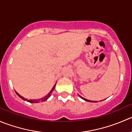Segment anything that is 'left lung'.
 <instances>
[{
    "label": "left lung",
    "instance_id": "left-lung-1",
    "mask_svg": "<svg viewBox=\"0 0 132 132\" xmlns=\"http://www.w3.org/2000/svg\"><path fill=\"white\" fill-rule=\"evenodd\" d=\"M79 97H81V99H83V100H85V101H88V102H95V103H96V102H97V101H90V100H87V99H85V98H83V97H81V96H79Z\"/></svg>",
    "mask_w": 132,
    "mask_h": 132
}]
</instances>
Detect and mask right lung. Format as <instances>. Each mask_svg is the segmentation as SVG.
I'll return each mask as SVG.
<instances>
[{"mask_svg":"<svg viewBox=\"0 0 132 132\" xmlns=\"http://www.w3.org/2000/svg\"><path fill=\"white\" fill-rule=\"evenodd\" d=\"M55 86H56V84L54 85V86L53 87V88H52V89H51V90L50 92H49V93L47 95V96H45V97H43V98H42V99H38V100H27V99L24 98V97H22V96H20V95L18 93V92H16V91H15V92H16V94H17L18 96H19V97H20V98L22 99V100H24V101H27V102L31 103H36L41 102V101H46V100H47V99L49 98V97L51 96V94H52V92H53V90H54V88H55Z\"/></svg>","mask_w":132,"mask_h":132,"instance_id":"1","label":"right lung"}]
</instances>
